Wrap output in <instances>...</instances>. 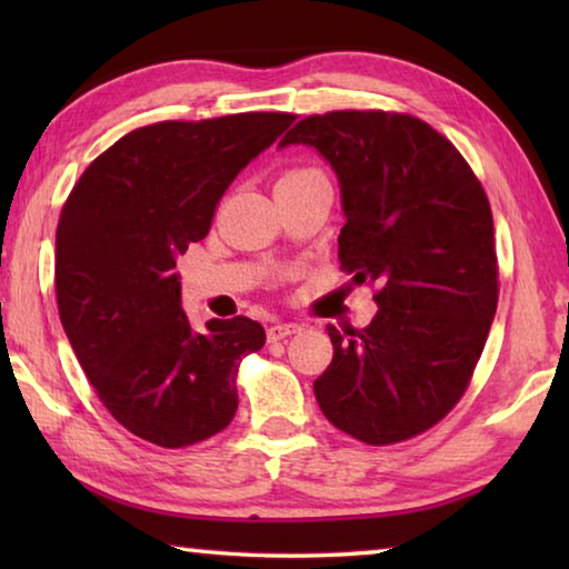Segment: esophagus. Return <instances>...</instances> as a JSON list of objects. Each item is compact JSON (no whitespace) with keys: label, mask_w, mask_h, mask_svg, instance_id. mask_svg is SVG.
Here are the masks:
<instances>
[{"label":"esophagus","mask_w":569,"mask_h":569,"mask_svg":"<svg viewBox=\"0 0 569 569\" xmlns=\"http://www.w3.org/2000/svg\"><path fill=\"white\" fill-rule=\"evenodd\" d=\"M301 329L303 326H298V323H273L271 329H268V341H281V339H286V336L298 333Z\"/></svg>","instance_id":"1"}]
</instances>
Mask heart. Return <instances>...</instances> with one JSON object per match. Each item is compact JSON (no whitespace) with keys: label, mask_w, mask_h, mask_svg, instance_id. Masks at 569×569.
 <instances>
[{"label":"heart","mask_w":569,"mask_h":569,"mask_svg":"<svg viewBox=\"0 0 569 569\" xmlns=\"http://www.w3.org/2000/svg\"><path fill=\"white\" fill-rule=\"evenodd\" d=\"M298 172H308V170H296V172H288V176H298Z\"/></svg>","instance_id":"1"}]
</instances>
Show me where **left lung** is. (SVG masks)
<instances>
[{"label": "left lung", "instance_id": "left-lung-1", "mask_svg": "<svg viewBox=\"0 0 569 569\" xmlns=\"http://www.w3.org/2000/svg\"><path fill=\"white\" fill-rule=\"evenodd\" d=\"M288 146L313 148L336 172L341 268L379 283L366 329L329 326L333 361L316 401L366 445L417 437L455 409L495 321L489 200L457 148L411 114H311L278 142Z\"/></svg>", "mask_w": 569, "mask_h": 569}]
</instances>
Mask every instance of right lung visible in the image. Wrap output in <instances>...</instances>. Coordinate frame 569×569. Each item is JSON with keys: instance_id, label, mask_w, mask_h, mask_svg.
<instances>
[{"instance_id": "add662e5", "label": "right lung", "mask_w": 569, "mask_h": 569, "mask_svg": "<svg viewBox=\"0 0 569 569\" xmlns=\"http://www.w3.org/2000/svg\"><path fill=\"white\" fill-rule=\"evenodd\" d=\"M243 112L132 130L90 162L57 226L62 329L100 401L134 437L178 449L236 417V371L266 331L246 316L196 331L176 261L203 240L218 200L291 128Z\"/></svg>"}]
</instances>
